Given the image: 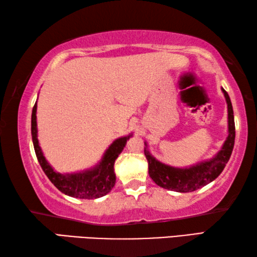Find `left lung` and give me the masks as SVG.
I'll use <instances>...</instances> for the list:
<instances>
[{"label":"left lung","instance_id":"8db88e82","mask_svg":"<svg viewBox=\"0 0 257 257\" xmlns=\"http://www.w3.org/2000/svg\"><path fill=\"white\" fill-rule=\"evenodd\" d=\"M225 101L228 104V132L229 135L227 141L224 142L222 149L220 150L214 158L210 161L198 163L190 168H173L170 165L163 164L155 160L150 154L146 149L144 153L147 161H149V173L150 177L153 179L156 185L162 187V188L179 191V193H189L202 187L210 184L213 180L220 176L223 171L225 164L231 156L234 137H236V128H234L233 120V110L231 105V101L228 93L222 88ZM146 145V144H145Z\"/></svg>","mask_w":257,"mask_h":257}]
</instances>
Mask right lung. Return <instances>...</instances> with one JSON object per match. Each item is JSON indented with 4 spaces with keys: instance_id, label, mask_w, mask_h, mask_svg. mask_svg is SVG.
<instances>
[{
    "instance_id": "1",
    "label": "right lung",
    "mask_w": 257,
    "mask_h": 257,
    "mask_svg": "<svg viewBox=\"0 0 257 257\" xmlns=\"http://www.w3.org/2000/svg\"><path fill=\"white\" fill-rule=\"evenodd\" d=\"M36 111L37 103H35L32 113L33 144L38 162H40L43 171L45 172V175L51 180L52 184L61 193L76 198L94 199L102 197L107 193H110L111 189L115 185V173L114 168H113L114 167V162L119 154L122 152L125 143L132 137V135L127 137L115 139L106 150L101 162L94 169L79 173H71V175H69V173L68 175H61L59 172H55L51 165L47 163L44 155L42 153L40 144H38Z\"/></svg>"
}]
</instances>
